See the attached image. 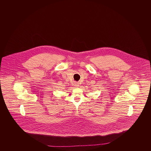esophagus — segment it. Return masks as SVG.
<instances>
[{
    "label": "esophagus",
    "instance_id": "34e87169",
    "mask_svg": "<svg viewBox=\"0 0 151 151\" xmlns=\"http://www.w3.org/2000/svg\"><path fill=\"white\" fill-rule=\"evenodd\" d=\"M75 86H79V85H78V84L77 83H76V84H75Z\"/></svg>",
    "mask_w": 151,
    "mask_h": 151
}]
</instances>
